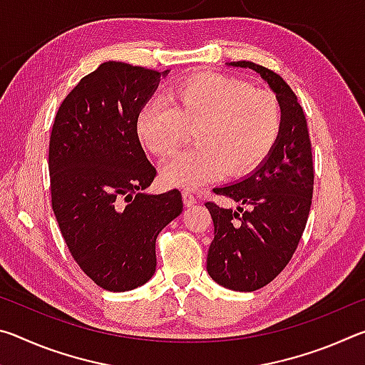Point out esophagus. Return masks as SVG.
Returning <instances> with one entry per match:
<instances>
[{
    "instance_id": "esophagus-1",
    "label": "esophagus",
    "mask_w": 365,
    "mask_h": 365,
    "mask_svg": "<svg viewBox=\"0 0 365 365\" xmlns=\"http://www.w3.org/2000/svg\"><path fill=\"white\" fill-rule=\"evenodd\" d=\"M182 197H183L185 206H187V207H191V206L196 205V197H195L193 193H191V191L183 190V191H182Z\"/></svg>"
}]
</instances>
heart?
I'll return each mask as SVG.
<instances>
[{
	"instance_id": "heart-1",
	"label": "heart",
	"mask_w": 365,
	"mask_h": 365,
	"mask_svg": "<svg viewBox=\"0 0 365 365\" xmlns=\"http://www.w3.org/2000/svg\"><path fill=\"white\" fill-rule=\"evenodd\" d=\"M165 101H148L135 130L146 150L168 156L195 128L196 146L160 168V182L169 188L197 190L225 174H250L269 156L282 130V108L274 95L219 73L180 80Z\"/></svg>"
}]
</instances>
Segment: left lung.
Returning <instances> with one entry per match:
<instances>
[{
    "label": "left lung",
    "mask_w": 365,
    "mask_h": 365,
    "mask_svg": "<svg viewBox=\"0 0 365 365\" xmlns=\"http://www.w3.org/2000/svg\"><path fill=\"white\" fill-rule=\"evenodd\" d=\"M227 66L259 73L282 108V130L269 156L251 174L214 188L237 201V209L206 202L214 222L207 274L233 292H256L287 267L304 232L314 190L311 140L298 98L279 73L251 61Z\"/></svg>",
    "instance_id": "8db88e82"
}]
</instances>
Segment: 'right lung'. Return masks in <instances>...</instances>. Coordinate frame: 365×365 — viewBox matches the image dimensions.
<instances>
[{
	"label": "right lung",
	"instance_id": "right-lung-1",
	"mask_svg": "<svg viewBox=\"0 0 365 365\" xmlns=\"http://www.w3.org/2000/svg\"><path fill=\"white\" fill-rule=\"evenodd\" d=\"M168 73L103 63L66 96L53 123V211L80 269L108 292L151 279L158 235L183 209L178 190L145 193L156 169L135 130L138 110Z\"/></svg>",
	"mask_w": 365,
	"mask_h": 365
}]
</instances>
